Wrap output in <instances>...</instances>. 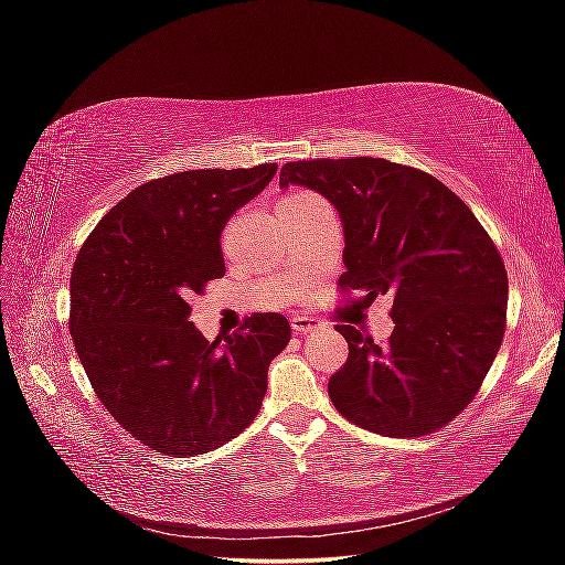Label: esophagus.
Instances as JSON below:
<instances>
[{"label": "esophagus", "mask_w": 565, "mask_h": 565, "mask_svg": "<svg viewBox=\"0 0 565 565\" xmlns=\"http://www.w3.org/2000/svg\"><path fill=\"white\" fill-rule=\"evenodd\" d=\"M289 322H292V330L297 334H309V332H316L320 328V320L313 318V316H306V313L292 316V320H289Z\"/></svg>", "instance_id": "1"}]
</instances>
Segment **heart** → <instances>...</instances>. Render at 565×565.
Returning <instances> with one entry per match:
<instances>
[{
    "label": "heart",
    "instance_id": "1",
    "mask_svg": "<svg viewBox=\"0 0 565 565\" xmlns=\"http://www.w3.org/2000/svg\"><path fill=\"white\" fill-rule=\"evenodd\" d=\"M311 200H316V195H311V193H303V191H297V193H289V195H285L278 204H280V207H299V204H306V202H311Z\"/></svg>",
    "mask_w": 565,
    "mask_h": 565
}]
</instances>
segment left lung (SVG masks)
Listing matches in <instances>:
<instances>
[{
	"label": "left lung",
	"instance_id": "1",
	"mask_svg": "<svg viewBox=\"0 0 565 565\" xmlns=\"http://www.w3.org/2000/svg\"><path fill=\"white\" fill-rule=\"evenodd\" d=\"M334 204L344 228L341 289L393 297L384 347L351 324L349 361L330 377L334 407L374 434H431L465 409L504 337L507 270L448 185L382 158L287 162L280 188Z\"/></svg>",
	"mask_w": 565,
	"mask_h": 565
}]
</instances>
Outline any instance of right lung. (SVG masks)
<instances>
[{
  "instance_id": "obj_1",
  "label": "right lung",
  "mask_w": 565,
  "mask_h": 565,
  "mask_svg": "<svg viewBox=\"0 0 565 565\" xmlns=\"http://www.w3.org/2000/svg\"><path fill=\"white\" fill-rule=\"evenodd\" d=\"M278 164L191 169L148 181L100 218L71 278V337L96 396L164 455H202L235 438L266 396L268 365L289 341L280 313L207 341L188 297L226 273L221 231Z\"/></svg>"
}]
</instances>
